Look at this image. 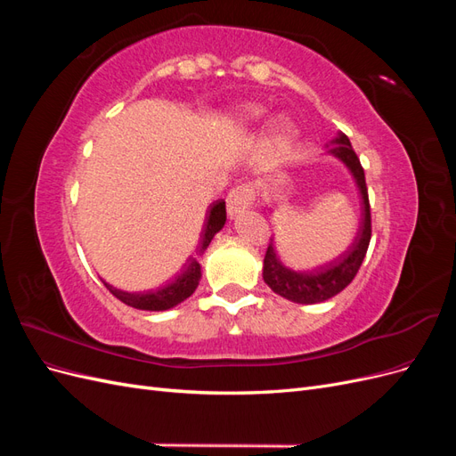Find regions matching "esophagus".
Returning a JSON list of instances; mask_svg holds the SVG:
<instances>
[{
	"label": "esophagus",
	"instance_id": "esophagus-1",
	"mask_svg": "<svg viewBox=\"0 0 456 456\" xmlns=\"http://www.w3.org/2000/svg\"><path fill=\"white\" fill-rule=\"evenodd\" d=\"M228 213L230 216H236L241 211L249 209V207L255 203V188L251 184H240L233 188L228 194Z\"/></svg>",
	"mask_w": 456,
	"mask_h": 456
}]
</instances>
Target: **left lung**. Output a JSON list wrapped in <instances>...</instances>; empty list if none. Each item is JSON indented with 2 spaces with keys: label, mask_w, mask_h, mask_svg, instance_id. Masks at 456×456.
Segmentation results:
<instances>
[{
  "label": "left lung",
  "mask_w": 456,
  "mask_h": 456,
  "mask_svg": "<svg viewBox=\"0 0 456 456\" xmlns=\"http://www.w3.org/2000/svg\"><path fill=\"white\" fill-rule=\"evenodd\" d=\"M329 154L342 159L352 171L363 200V216L360 230H357V236L354 243L348 247V251H344L338 258L330 260L327 265L310 272H295L285 268L273 251V243H268L262 278H265V281L273 293H278L287 300L298 302V305H315V302H323L330 297L338 295L342 289H346L355 278V273L360 272L370 241V205L367 194L365 171L362 167L360 158H357L350 144V139L344 133H340L333 141V144L329 146Z\"/></svg>",
  "instance_id": "obj_1"
}]
</instances>
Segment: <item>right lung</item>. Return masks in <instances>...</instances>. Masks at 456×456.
Instances as JSON below:
<instances>
[{"label": "right lung", "instance_id": "add662e5", "mask_svg": "<svg viewBox=\"0 0 456 456\" xmlns=\"http://www.w3.org/2000/svg\"><path fill=\"white\" fill-rule=\"evenodd\" d=\"M226 223V205L223 200L215 201L209 211H207L205 216V224H203V232H201V240L198 243V255H203V251L209 247L211 240L215 238V233L218 230H223ZM201 278V266L200 262L190 256L186 260V265L183 266L181 273H176L175 278L165 283L163 287L154 289V291H144V293H127V291H119V289L106 285V289L112 293L116 298H119L121 302H126L127 306L136 308V310H169L173 306H176L178 302H183L184 298H188L191 293L196 291V287L200 283Z\"/></svg>", "mask_w": 456, "mask_h": 456}]
</instances>
